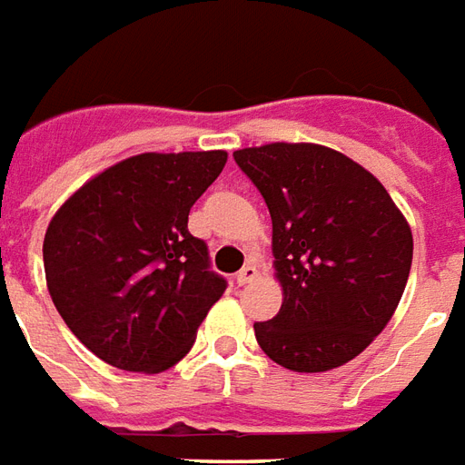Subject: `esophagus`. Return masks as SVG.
I'll use <instances>...</instances> for the list:
<instances>
[{"label":"esophagus","mask_w":465,"mask_h":465,"mask_svg":"<svg viewBox=\"0 0 465 465\" xmlns=\"http://www.w3.org/2000/svg\"><path fill=\"white\" fill-rule=\"evenodd\" d=\"M260 277V272H257V267H252V264H247V267H242V270L237 272V284L245 286L250 284V282H254V279Z\"/></svg>","instance_id":"34e87169"}]
</instances>
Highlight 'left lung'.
Here are the masks:
<instances>
[{
  "instance_id": "8db88e82",
  "label": "left lung",
  "mask_w": 465,
  "mask_h": 465,
  "mask_svg": "<svg viewBox=\"0 0 465 465\" xmlns=\"http://www.w3.org/2000/svg\"><path fill=\"white\" fill-rule=\"evenodd\" d=\"M272 215L282 309L257 343L294 372L341 368L392 319L411 267V228L385 186L331 146L272 142L237 149Z\"/></svg>"
}]
</instances>
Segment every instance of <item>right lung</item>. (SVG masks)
Here are the masks:
<instances>
[{
  "label": "right lung",
  "mask_w": 465,
  "mask_h": 465,
  "mask_svg": "<svg viewBox=\"0 0 465 465\" xmlns=\"http://www.w3.org/2000/svg\"><path fill=\"white\" fill-rule=\"evenodd\" d=\"M228 152H146L83 183L44 237L48 294L80 343L129 372L173 368L225 292L191 205Z\"/></svg>",
  "instance_id": "obj_1"
}]
</instances>
